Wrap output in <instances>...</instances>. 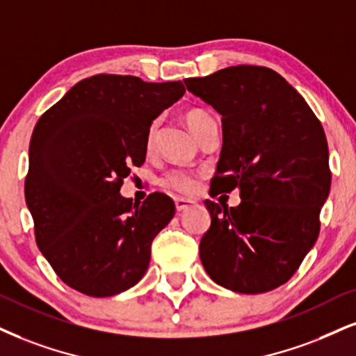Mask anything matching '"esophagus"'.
Segmentation results:
<instances>
[{
	"mask_svg": "<svg viewBox=\"0 0 356 356\" xmlns=\"http://www.w3.org/2000/svg\"><path fill=\"white\" fill-rule=\"evenodd\" d=\"M175 206H177V211H185V209L191 208L193 201L186 198H177L175 200Z\"/></svg>",
	"mask_w": 356,
	"mask_h": 356,
	"instance_id": "obj_1",
	"label": "esophagus"
}]
</instances>
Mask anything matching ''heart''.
I'll list each match as a JSON object with an SVG mask.
<instances>
[{
	"label": "heart",
	"mask_w": 356,
	"mask_h": 356,
	"mask_svg": "<svg viewBox=\"0 0 356 356\" xmlns=\"http://www.w3.org/2000/svg\"><path fill=\"white\" fill-rule=\"evenodd\" d=\"M208 118H211L204 111H200V108H191V111H186L185 112V122L186 125L190 127V130L193 134L196 135V131L200 130V127L204 124ZM156 122L155 124H152L150 130H148V135H147V143L148 147L153 143V140H155V135H156ZM161 185L165 188H168V190H173L177 193H191L195 191L196 188V177L191 173V171H185V170H173L170 171L166 177L161 179Z\"/></svg>",
	"instance_id": "obj_1"
}]
</instances>
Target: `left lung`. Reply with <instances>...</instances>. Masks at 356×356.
<instances>
[{
    "mask_svg": "<svg viewBox=\"0 0 356 356\" xmlns=\"http://www.w3.org/2000/svg\"><path fill=\"white\" fill-rule=\"evenodd\" d=\"M185 84L222 117L213 195L239 190L241 196L236 208L204 201L211 226L200 243L201 264L232 292L277 289L318 238L332 183L325 131L272 69L232 65Z\"/></svg>",
    "mask_w": 356,
    "mask_h": 356,
    "instance_id": "1",
    "label": "left lung"
}]
</instances>
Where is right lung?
Here are the masks:
<instances>
[{"mask_svg": "<svg viewBox=\"0 0 356 356\" xmlns=\"http://www.w3.org/2000/svg\"><path fill=\"white\" fill-rule=\"evenodd\" d=\"M183 94L181 81L99 74L38 120L26 204L39 251L69 287L111 297L147 272L152 241L175 216V203L153 193L134 204L120 186L131 166L143 165L153 120Z\"/></svg>", "mask_w": 356, "mask_h": 356, "instance_id": "add662e5", "label": "right lung"}]
</instances>
